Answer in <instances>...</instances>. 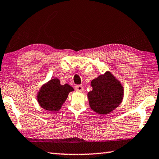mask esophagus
I'll use <instances>...</instances> for the list:
<instances>
[{"mask_svg": "<svg viewBox=\"0 0 159 159\" xmlns=\"http://www.w3.org/2000/svg\"><path fill=\"white\" fill-rule=\"evenodd\" d=\"M74 89L78 92L84 91V87H83V85H75Z\"/></svg>", "mask_w": 159, "mask_h": 159, "instance_id": "34e87169", "label": "esophagus"}]
</instances>
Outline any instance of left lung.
Here are the masks:
<instances>
[{
    "label": "left lung",
    "instance_id": "left-lung-1",
    "mask_svg": "<svg viewBox=\"0 0 159 159\" xmlns=\"http://www.w3.org/2000/svg\"><path fill=\"white\" fill-rule=\"evenodd\" d=\"M93 90L88 93L91 109L98 114L106 115L118 107L124 95L120 82L107 71L91 81Z\"/></svg>",
    "mask_w": 159,
    "mask_h": 159
}]
</instances>
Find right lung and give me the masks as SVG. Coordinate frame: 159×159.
<instances>
[{"label": "right lung", "mask_w": 159, "mask_h": 159, "mask_svg": "<svg viewBox=\"0 0 159 159\" xmlns=\"http://www.w3.org/2000/svg\"><path fill=\"white\" fill-rule=\"evenodd\" d=\"M74 89L68 84L61 85L59 79L49 80L41 88L37 100L42 108L48 111H58L67 99L68 95Z\"/></svg>", "instance_id": "add662e5"}]
</instances>
